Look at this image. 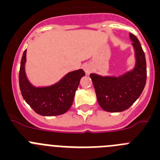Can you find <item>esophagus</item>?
Instances as JSON below:
<instances>
[{
	"label": "esophagus",
	"instance_id": "1",
	"mask_svg": "<svg viewBox=\"0 0 160 160\" xmlns=\"http://www.w3.org/2000/svg\"><path fill=\"white\" fill-rule=\"evenodd\" d=\"M83 70H84L86 74H89L92 72V67L89 64H86V65L83 66Z\"/></svg>",
	"mask_w": 160,
	"mask_h": 160
}]
</instances>
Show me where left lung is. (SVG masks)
Returning a JSON list of instances; mask_svg holds the SVG:
<instances>
[{"label": "left lung", "mask_w": 160, "mask_h": 160, "mask_svg": "<svg viewBox=\"0 0 160 160\" xmlns=\"http://www.w3.org/2000/svg\"><path fill=\"white\" fill-rule=\"evenodd\" d=\"M129 37L135 57L132 69L118 76L90 74L98 103L106 112H119L129 108L139 97L146 83L145 54L137 37L132 33Z\"/></svg>", "instance_id": "left-lung-1"}]
</instances>
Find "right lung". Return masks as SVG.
Masks as SVG:
<instances>
[{"label":"right lung","mask_w":160,"mask_h":160,"mask_svg":"<svg viewBox=\"0 0 160 160\" xmlns=\"http://www.w3.org/2000/svg\"><path fill=\"white\" fill-rule=\"evenodd\" d=\"M26 52L27 50H24L19 73L20 89L24 100L41 116H54L65 113L72 104L80 79L85 76L83 70L69 72L52 84L37 87L28 80L25 72Z\"/></svg>","instance_id":"add662e5"}]
</instances>
